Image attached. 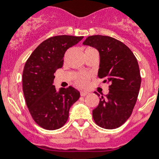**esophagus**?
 <instances>
[{
  "instance_id": "obj_1",
  "label": "esophagus",
  "mask_w": 159,
  "mask_h": 159,
  "mask_svg": "<svg viewBox=\"0 0 159 159\" xmlns=\"http://www.w3.org/2000/svg\"><path fill=\"white\" fill-rule=\"evenodd\" d=\"M80 94H81V97H85V96H87V95L88 94V92H80Z\"/></svg>"
}]
</instances>
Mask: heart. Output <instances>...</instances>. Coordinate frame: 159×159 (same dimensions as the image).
Returning <instances> with one entry per match:
<instances>
[{
	"label": "heart",
	"instance_id": "b5f03b06",
	"mask_svg": "<svg viewBox=\"0 0 159 159\" xmlns=\"http://www.w3.org/2000/svg\"><path fill=\"white\" fill-rule=\"evenodd\" d=\"M90 77H91V76L89 74H87V73H80V74H78L76 77L75 82H76V84L79 87L84 88V87H87V85L89 83Z\"/></svg>",
	"mask_w": 159,
	"mask_h": 159
}]
</instances>
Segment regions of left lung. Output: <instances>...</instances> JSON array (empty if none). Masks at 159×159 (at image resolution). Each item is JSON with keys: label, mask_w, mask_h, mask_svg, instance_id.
Masks as SVG:
<instances>
[{"label": "left lung", "mask_w": 159, "mask_h": 159, "mask_svg": "<svg viewBox=\"0 0 159 159\" xmlns=\"http://www.w3.org/2000/svg\"><path fill=\"white\" fill-rule=\"evenodd\" d=\"M83 44L99 51L98 77L110 83L106 98L102 96L92 111L93 120L102 128H119L129 118L138 99L141 84L138 61L125 43L112 37L89 36Z\"/></svg>", "instance_id": "1"}]
</instances>
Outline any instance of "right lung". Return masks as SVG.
<instances>
[{"mask_svg": "<svg viewBox=\"0 0 159 159\" xmlns=\"http://www.w3.org/2000/svg\"><path fill=\"white\" fill-rule=\"evenodd\" d=\"M83 36L57 35L48 38L31 53L24 67L23 92L32 118L42 128L54 130L68 119L69 109L80 92L68 87L57 92L53 85L54 72L62 67L65 52Z\"/></svg>", "mask_w": 159, "mask_h": 159, "instance_id": "1", "label": "right lung"}]
</instances>
